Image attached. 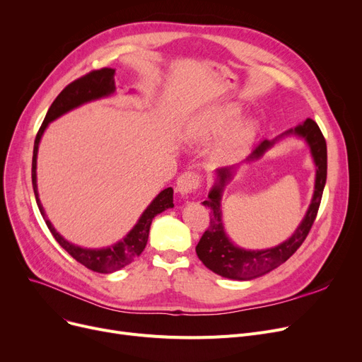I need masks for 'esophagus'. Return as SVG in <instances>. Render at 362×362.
Returning a JSON list of instances; mask_svg holds the SVG:
<instances>
[{"label": "esophagus", "mask_w": 362, "mask_h": 362, "mask_svg": "<svg viewBox=\"0 0 362 362\" xmlns=\"http://www.w3.org/2000/svg\"><path fill=\"white\" fill-rule=\"evenodd\" d=\"M201 186V175L197 173V171L187 170L185 173H182L177 179V191L182 195H187Z\"/></svg>", "instance_id": "34e87169"}]
</instances>
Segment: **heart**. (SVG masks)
I'll return each mask as SVG.
<instances>
[{"label":"heart","instance_id":"heart-1","mask_svg":"<svg viewBox=\"0 0 362 362\" xmlns=\"http://www.w3.org/2000/svg\"><path fill=\"white\" fill-rule=\"evenodd\" d=\"M240 117V110L235 105H227L213 111L210 116L205 119L202 123L201 132L204 136H216L221 135L226 130H229ZM252 136V126L243 124L240 126L233 135L230 136L229 142L226 145L227 151H233L243 146Z\"/></svg>","mask_w":362,"mask_h":362}]
</instances>
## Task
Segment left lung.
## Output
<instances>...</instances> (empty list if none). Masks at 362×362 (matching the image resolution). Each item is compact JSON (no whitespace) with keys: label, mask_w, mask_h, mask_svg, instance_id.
<instances>
[{"label":"left lung","mask_w":362,"mask_h":362,"mask_svg":"<svg viewBox=\"0 0 362 362\" xmlns=\"http://www.w3.org/2000/svg\"><path fill=\"white\" fill-rule=\"evenodd\" d=\"M295 133L302 138H305L311 146L313 157L315 161L317 168V177H315V191L308 208V213L305 218L302 220L300 226L296 232L292 235L291 239L283 242L281 245L276 246L272 250L265 251H245L233 246L229 239L226 238L221 223V210H220V197L223 186L226 182L232 177V168L233 167H223L217 168L218 183L213 187V191L208 195V201L202 204L211 210L210 216V226L204 232L202 238L197 245V255L204 262L206 269H210L216 274H220L227 279H238V280H250L259 277L265 273H269L279 267L280 264L288 261L307 239L311 227L317 218L318 208L321 204L322 191H325V185L327 179V144L325 136L318 127V124L307 119L305 123L296 126L286 132ZM274 141H262L259 142L251 154L245 161H252L254 158H259L265 149L273 146Z\"/></svg>","instance_id":"8db88e82"}]
</instances>
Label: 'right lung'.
I'll list each match as a JSON object with an SVG mask.
<instances>
[{"instance_id":"right-lung-1","label":"right lung","mask_w":362,"mask_h":362,"mask_svg":"<svg viewBox=\"0 0 362 362\" xmlns=\"http://www.w3.org/2000/svg\"><path fill=\"white\" fill-rule=\"evenodd\" d=\"M114 74H116V70L104 67L98 70H90L89 73L81 76L71 83H69L60 93L59 97L54 100L51 104L47 116L36 133L35 138V145H33V158H32V185H33V192L36 198V204L40 206V211L48 226V229L54 239L60 243L62 248L69 252L76 261L85 265L86 269L97 272V273H111L116 272L124 265L130 264L133 259L138 258L142 251L145 250V245L148 242V235H149V227L152 223V218H154L157 214L163 213L167 208L173 206V189L167 187L164 191L158 194V197L151 202V205L146 208L145 213L141 216L138 224L133 227L132 232L117 245L111 246V248L107 250H83L79 248V246H74L64 240L59 233L55 232L52 224L49 220L45 217L44 208L40 202V198H37V187H36V156H37V145H40L41 136L48 126V123L54 119H57L66 111L78 107L86 101L90 100H97L101 97H105V95L112 93L116 90V85H114Z\"/></svg>"}]
</instances>
